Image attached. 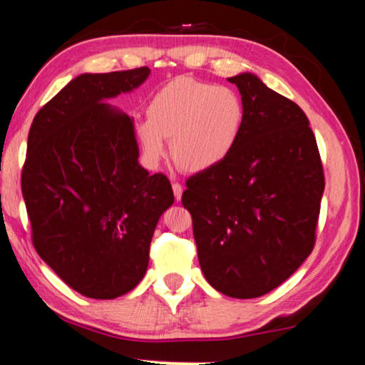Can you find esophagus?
I'll use <instances>...</instances> for the list:
<instances>
[{"instance_id":"34e87169","label":"esophagus","mask_w":365,"mask_h":365,"mask_svg":"<svg viewBox=\"0 0 365 365\" xmlns=\"http://www.w3.org/2000/svg\"><path fill=\"white\" fill-rule=\"evenodd\" d=\"M173 192H175V199L179 202L182 197V186L178 182H173Z\"/></svg>"}]
</instances>
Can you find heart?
Returning <instances> with one entry per match:
<instances>
[{"mask_svg":"<svg viewBox=\"0 0 365 365\" xmlns=\"http://www.w3.org/2000/svg\"><path fill=\"white\" fill-rule=\"evenodd\" d=\"M148 119L135 126V135L150 163L171 155L186 173H207L223 165L241 139L246 110L230 87L176 77L153 95Z\"/></svg>","mask_w":365,"mask_h":365,"instance_id":"heart-1","label":"heart"}]
</instances>
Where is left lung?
Listing matches in <instances>:
<instances>
[{"label": "left lung", "mask_w": 365, "mask_h": 365, "mask_svg": "<svg viewBox=\"0 0 365 365\" xmlns=\"http://www.w3.org/2000/svg\"><path fill=\"white\" fill-rule=\"evenodd\" d=\"M228 81L246 110L241 139L223 165L187 179L182 205L207 282L252 299L312 252L325 179L306 113L252 73Z\"/></svg>", "instance_id": "obj_1"}]
</instances>
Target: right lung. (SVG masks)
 Instances as JSON below:
<instances>
[{
	"label": "right lung",
	"mask_w": 365,
	"mask_h": 365,
	"mask_svg": "<svg viewBox=\"0 0 365 365\" xmlns=\"http://www.w3.org/2000/svg\"><path fill=\"white\" fill-rule=\"evenodd\" d=\"M148 76V68L77 76L29 130L22 195L35 250L92 299L139 284L153 231L175 202L168 178L139 163L134 119L106 103Z\"/></svg>",
	"instance_id": "right-lung-1"
}]
</instances>
